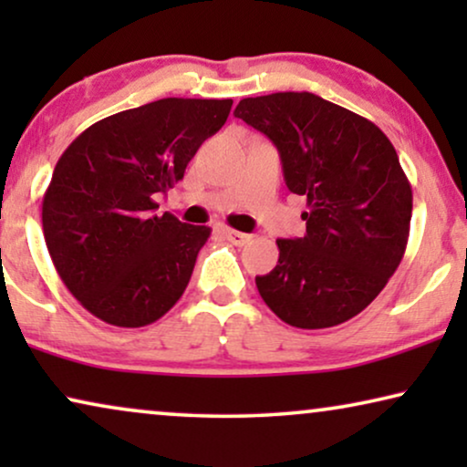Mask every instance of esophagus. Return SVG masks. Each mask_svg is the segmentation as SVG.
I'll use <instances>...</instances> for the list:
<instances>
[{
  "instance_id": "obj_1",
  "label": "esophagus",
  "mask_w": 467,
  "mask_h": 467,
  "mask_svg": "<svg viewBox=\"0 0 467 467\" xmlns=\"http://www.w3.org/2000/svg\"><path fill=\"white\" fill-rule=\"evenodd\" d=\"M225 235H227V240L232 242V244H235V246H244V244H248V242H251V238H253V235L242 234V232H235V229H225Z\"/></svg>"
}]
</instances>
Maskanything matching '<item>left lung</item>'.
Instances as JSON below:
<instances>
[{
  "label": "left lung",
  "instance_id": "left-lung-1",
  "mask_svg": "<svg viewBox=\"0 0 467 467\" xmlns=\"http://www.w3.org/2000/svg\"><path fill=\"white\" fill-rule=\"evenodd\" d=\"M235 117L276 144L285 182L304 195V238L276 240L259 296L299 329L336 327L385 289L406 253L412 189L372 120L315 93L246 98Z\"/></svg>",
  "mask_w": 467,
  "mask_h": 467
}]
</instances>
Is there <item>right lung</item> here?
<instances>
[{
  "label": "right lung",
  "instance_id": "1",
  "mask_svg": "<svg viewBox=\"0 0 467 467\" xmlns=\"http://www.w3.org/2000/svg\"><path fill=\"white\" fill-rule=\"evenodd\" d=\"M234 99L165 98L80 133L55 165L42 229L69 293L114 327H144L187 289L213 229L155 214Z\"/></svg>",
  "mask_w": 467,
  "mask_h": 467
}]
</instances>
